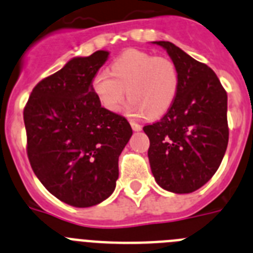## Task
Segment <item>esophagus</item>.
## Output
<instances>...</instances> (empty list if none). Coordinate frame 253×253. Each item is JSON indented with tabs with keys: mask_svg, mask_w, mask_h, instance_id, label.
<instances>
[{
	"mask_svg": "<svg viewBox=\"0 0 253 253\" xmlns=\"http://www.w3.org/2000/svg\"><path fill=\"white\" fill-rule=\"evenodd\" d=\"M130 125H131V128H133V130H135V131L142 130V125L137 124L135 122H130Z\"/></svg>",
	"mask_w": 253,
	"mask_h": 253,
	"instance_id": "esophagus-1",
	"label": "esophagus"
}]
</instances>
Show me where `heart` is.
<instances>
[{
    "mask_svg": "<svg viewBox=\"0 0 253 253\" xmlns=\"http://www.w3.org/2000/svg\"><path fill=\"white\" fill-rule=\"evenodd\" d=\"M180 77L175 63L166 57L146 51L126 50L92 78V91L107 111L122 110L125 95L130 101L126 110L133 116L146 114L149 119L166 114L177 96Z\"/></svg>",
    "mask_w": 253,
    "mask_h": 253,
    "instance_id": "1",
    "label": "heart"
}]
</instances>
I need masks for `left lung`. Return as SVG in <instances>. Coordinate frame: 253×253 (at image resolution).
Returning <instances> with one entry per match:
<instances>
[{
  "mask_svg": "<svg viewBox=\"0 0 253 253\" xmlns=\"http://www.w3.org/2000/svg\"><path fill=\"white\" fill-rule=\"evenodd\" d=\"M165 48L178 71L177 96L160 122L146 125L152 173L162 189L189 194L219 169L228 146L227 92L214 71L169 42Z\"/></svg>",
  "mask_w": 253,
  "mask_h": 253,
  "instance_id": "1",
  "label": "left lung"
}]
</instances>
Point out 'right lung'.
Masks as SVG:
<instances>
[{
	"instance_id": "add662e5",
	"label": "right lung",
	"mask_w": 253,
	"mask_h": 253,
	"mask_svg": "<svg viewBox=\"0 0 253 253\" xmlns=\"http://www.w3.org/2000/svg\"><path fill=\"white\" fill-rule=\"evenodd\" d=\"M109 51L73 58L39 82L24 109L31 169L51 195L77 208L113 194L119 156L133 130L124 116L107 111L92 78Z\"/></svg>"
}]
</instances>
